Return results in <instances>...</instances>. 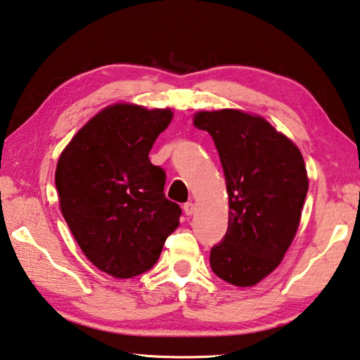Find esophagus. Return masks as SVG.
Segmentation results:
<instances>
[{
    "instance_id": "1",
    "label": "esophagus",
    "mask_w": 360,
    "mask_h": 360,
    "mask_svg": "<svg viewBox=\"0 0 360 360\" xmlns=\"http://www.w3.org/2000/svg\"><path fill=\"white\" fill-rule=\"evenodd\" d=\"M182 209H184L186 215H192L195 212V204L193 202H186L184 206H182Z\"/></svg>"
}]
</instances>
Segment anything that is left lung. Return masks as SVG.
I'll return each instance as SVG.
<instances>
[{
	"label": "left lung",
	"mask_w": 360,
	"mask_h": 360,
	"mask_svg": "<svg viewBox=\"0 0 360 360\" xmlns=\"http://www.w3.org/2000/svg\"><path fill=\"white\" fill-rule=\"evenodd\" d=\"M214 139L229 196L228 231L210 250V269L238 287L276 269L297 234L309 181L300 150L262 117L236 109L198 112Z\"/></svg>",
	"instance_id": "obj_1"
}]
</instances>
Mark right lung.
<instances>
[{"label": "right lung", "mask_w": 360, "mask_h": 360, "mask_svg": "<svg viewBox=\"0 0 360 360\" xmlns=\"http://www.w3.org/2000/svg\"><path fill=\"white\" fill-rule=\"evenodd\" d=\"M170 109L114 104L77 131L62 151L56 188L62 215L91 264L115 278L153 269L181 207L164 193L165 172L151 148Z\"/></svg>", "instance_id": "1"}]
</instances>
